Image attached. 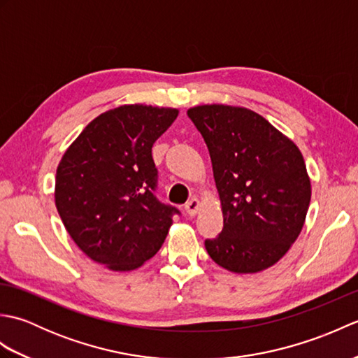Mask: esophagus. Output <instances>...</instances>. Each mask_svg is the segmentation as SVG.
<instances>
[{
    "instance_id": "esophagus-1",
    "label": "esophagus",
    "mask_w": 358,
    "mask_h": 358,
    "mask_svg": "<svg viewBox=\"0 0 358 358\" xmlns=\"http://www.w3.org/2000/svg\"><path fill=\"white\" fill-rule=\"evenodd\" d=\"M199 208H200V201H199V199H192V200H189L187 203H186V206H185V209H186V212L191 217H194L196 212H199Z\"/></svg>"
}]
</instances>
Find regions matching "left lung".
Here are the masks:
<instances>
[{"mask_svg": "<svg viewBox=\"0 0 358 358\" xmlns=\"http://www.w3.org/2000/svg\"><path fill=\"white\" fill-rule=\"evenodd\" d=\"M187 117L209 149L223 229L204 241L222 268L252 273L275 264L301 232L310 181L301 152L258 113L224 104Z\"/></svg>", "mask_w": 358, "mask_h": 358, "instance_id": "1", "label": "left lung"}]
</instances>
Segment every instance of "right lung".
I'll return each instance as SVG.
<instances>
[{
	"mask_svg": "<svg viewBox=\"0 0 358 358\" xmlns=\"http://www.w3.org/2000/svg\"><path fill=\"white\" fill-rule=\"evenodd\" d=\"M178 110L126 104L101 113L66 150L55 204L77 246L113 271L154 257L180 210L157 199L152 146Z\"/></svg>",
	"mask_w": 358,
	"mask_h": 358,
	"instance_id": "right-lung-1",
	"label": "right lung"
}]
</instances>
